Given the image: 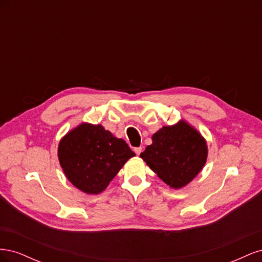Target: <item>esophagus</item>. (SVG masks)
Masks as SVG:
<instances>
[{
  "mask_svg": "<svg viewBox=\"0 0 262 262\" xmlns=\"http://www.w3.org/2000/svg\"><path fill=\"white\" fill-rule=\"evenodd\" d=\"M134 152H136V154L139 156L142 152V147H136V148H134Z\"/></svg>",
  "mask_w": 262,
  "mask_h": 262,
  "instance_id": "obj_1",
  "label": "esophagus"
}]
</instances>
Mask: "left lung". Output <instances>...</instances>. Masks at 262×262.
<instances>
[{"label":"left lung","instance_id":"1","mask_svg":"<svg viewBox=\"0 0 262 262\" xmlns=\"http://www.w3.org/2000/svg\"><path fill=\"white\" fill-rule=\"evenodd\" d=\"M140 157L165 184L173 189L188 185L207 162L204 138L188 122L163 126Z\"/></svg>","mask_w":262,"mask_h":262}]
</instances>
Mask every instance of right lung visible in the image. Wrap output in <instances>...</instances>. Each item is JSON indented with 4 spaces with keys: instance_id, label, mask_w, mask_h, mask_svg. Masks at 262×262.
I'll return each mask as SVG.
<instances>
[{
    "instance_id": "right-lung-1",
    "label": "right lung",
    "mask_w": 262,
    "mask_h": 262,
    "mask_svg": "<svg viewBox=\"0 0 262 262\" xmlns=\"http://www.w3.org/2000/svg\"><path fill=\"white\" fill-rule=\"evenodd\" d=\"M136 153L100 124L81 123L63 137L58 157L67 178L81 191L98 194Z\"/></svg>"
}]
</instances>
